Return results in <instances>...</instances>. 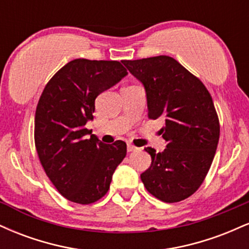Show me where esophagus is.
<instances>
[{"label": "esophagus", "instance_id": "esophagus-1", "mask_svg": "<svg viewBox=\"0 0 249 249\" xmlns=\"http://www.w3.org/2000/svg\"><path fill=\"white\" fill-rule=\"evenodd\" d=\"M137 150H138V148H137L136 146H133V145H131V144L127 145V152L128 153L134 152V151H137Z\"/></svg>", "mask_w": 249, "mask_h": 249}]
</instances>
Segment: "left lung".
<instances>
[{
	"label": "left lung",
	"instance_id": "8db88e82",
	"mask_svg": "<svg viewBox=\"0 0 249 249\" xmlns=\"http://www.w3.org/2000/svg\"><path fill=\"white\" fill-rule=\"evenodd\" d=\"M146 91L148 118H162V152L145 151L152 162L141 174L146 190L164 202H178L206 178L218 147L220 125L210 92L198 77L170 56L123 61Z\"/></svg>",
	"mask_w": 249,
	"mask_h": 249
}]
</instances>
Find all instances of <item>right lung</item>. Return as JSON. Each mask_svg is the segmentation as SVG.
Returning a JSON list of instances; mask_svg holds the SVG:
<instances>
[{"label": "right lung", "instance_id": "1", "mask_svg": "<svg viewBox=\"0 0 249 249\" xmlns=\"http://www.w3.org/2000/svg\"><path fill=\"white\" fill-rule=\"evenodd\" d=\"M127 75L117 61L73 59L48 82L35 113V146L45 173L64 198L89 205L107 194L126 144H104L85 127L97 96Z\"/></svg>", "mask_w": 249, "mask_h": 249}]
</instances>
